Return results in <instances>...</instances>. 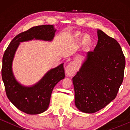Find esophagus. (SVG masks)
I'll list each match as a JSON object with an SVG mask.
<instances>
[{"label": "esophagus", "mask_w": 130, "mask_h": 130, "mask_svg": "<svg viewBox=\"0 0 130 130\" xmlns=\"http://www.w3.org/2000/svg\"><path fill=\"white\" fill-rule=\"evenodd\" d=\"M77 67L75 63H71L65 69V73L67 76H73L76 73Z\"/></svg>", "instance_id": "obj_1"}]
</instances>
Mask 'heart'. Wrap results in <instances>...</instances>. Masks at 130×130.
<instances>
[{"mask_svg":"<svg viewBox=\"0 0 130 130\" xmlns=\"http://www.w3.org/2000/svg\"><path fill=\"white\" fill-rule=\"evenodd\" d=\"M90 37L89 36V35H86V36H84L83 37V42L84 44H89V43H90Z\"/></svg>","mask_w":130,"mask_h":130,"instance_id":"heart-1","label":"heart"}]
</instances>
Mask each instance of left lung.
<instances>
[{"label":"left lung","instance_id":"1","mask_svg":"<svg viewBox=\"0 0 130 130\" xmlns=\"http://www.w3.org/2000/svg\"><path fill=\"white\" fill-rule=\"evenodd\" d=\"M98 43L73 77L76 106L85 113L96 112L117 96L124 76L125 58L119 43L101 30Z\"/></svg>","mask_w":130,"mask_h":130}]
</instances>
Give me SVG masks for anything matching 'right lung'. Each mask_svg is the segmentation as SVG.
I'll return each mask as SVG.
<instances>
[{"instance_id":"add662e5","label":"right lung","mask_w":130,"mask_h":130,"mask_svg":"<svg viewBox=\"0 0 130 130\" xmlns=\"http://www.w3.org/2000/svg\"><path fill=\"white\" fill-rule=\"evenodd\" d=\"M56 30L53 25L33 27L14 37L7 47L2 59V77L9 100L28 114L44 112L50 105L55 86L65 77L63 63L50 70L39 82L31 87L22 86L16 80L12 71V62L20 42L34 40L52 41Z\"/></svg>"}]
</instances>
